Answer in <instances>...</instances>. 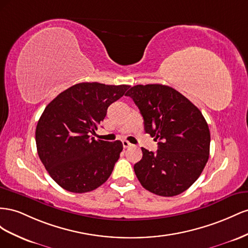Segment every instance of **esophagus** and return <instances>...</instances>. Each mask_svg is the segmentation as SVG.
Wrapping results in <instances>:
<instances>
[{
    "mask_svg": "<svg viewBox=\"0 0 248 248\" xmlns=\"http://www.w3.org/2000/svg\"><path fill=\"white\" fill-rule=\"evenodd\" d=\"M123 145H124V148H126V147H129V146H131L132 144L129 142V141H126V140H124L123 141Z\"/></svg>",
    "mask_w": 248,
    "mask_h": 248,
    "instance_id": "obj_1",
    "label": "esophagus"
}]
</instances>
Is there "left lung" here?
Returning <instances> with one entry per match:
<instances>
[{"label":"left lung","mask_w":248,"mask_h":248,"mask_svg":"<svg viewBox=\"0 0 248 248\" xmlns=\"http://www.w3.org/2000/svg\"><path fill=\"white\" fill-rule=\"evenodd\" d=\"M133 98L144 120V130L158 142V151L142 150L134 165L146 190L160 196L186 191L200 178L210 154V130L200 109L179 91L162 84L133 86Z\"/></svg>","instance_id":"obj_1"}]
</instances>
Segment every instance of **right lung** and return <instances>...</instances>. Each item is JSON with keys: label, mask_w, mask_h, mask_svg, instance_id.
Instances as JSON below:
<instances>
[{"label": "right lung", "mask_w": 248, "mask_h": 248, "mask_svg": "<svg viewBox=\"0 0 248 248\" xmlns=\"http://www.w3.org/2000/svg\"><path fill=\"white\" fill-rule=\"evenodd\" d=\"M129 85L79 83L56 96L42 113L35 139L39 159L51 178L69 192L85 193L109 179L123 151L119 140L90 138L109 106Z\"/></svg>", "instance_id": "1"}]
</instances>
